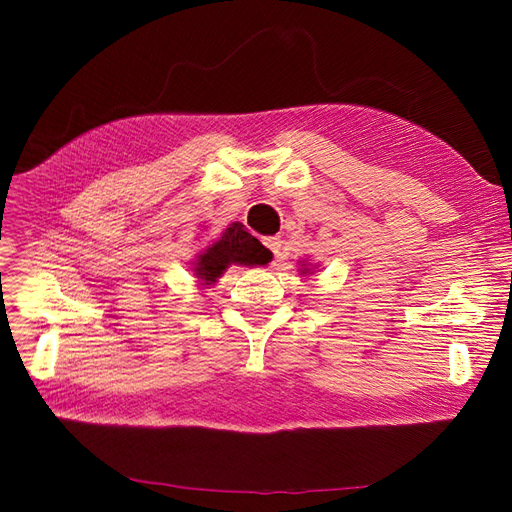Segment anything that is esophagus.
<instances>
[{"label": "esophagus", "instance_id": "obj_1", "mask_svg": "<svg viewBox=\"0 0 512 512\" xmlns=\"http://www.w3.org/2000/svg\"><path fill=\"white\" fill-rule=\"evenodd\" d=\"M265 245L269 247V250H271L275 256H280V250H282V239H280V237H267V239H265Z\"/></svg>", "mask_w": 512, "mask_h": 512}]
</instances>
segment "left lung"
<instances>
[{
	"mask_svg": "<svg viewBox=\"0 0 512 512\" xmlns=\"http://www.w3.org/2000/svg\"><path fill=\"white\" fill-rule=\"evenodd\" d=\"M309 271H312V269H307V267H305V269H303V271H301V273H309Z\"/></svg>",
	"mask_w": 512,
	"mask_h": 512,
	"instance_id": "8db88e82",
	"label": "left lung"
}]
</instances>
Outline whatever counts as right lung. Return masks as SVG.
<instances>
[{
    "label": "right lung",
    "mask_w": 512,
    "mask_h": 512,
    "mask_svg": "<svg viewBox=\"0 0 512 512\" xmlns=\"http://www.w3.org/2000/svg\"><path fill=\"white\" fill-rule=\"evenodd\" d=\"M273 254L256 237L243 228V224H230L222 235L211 241L194 260V275L205 286L218 282V277L230 265H267Z\"/></svg>",
    "instance_id": "1"
}]
</instances>
